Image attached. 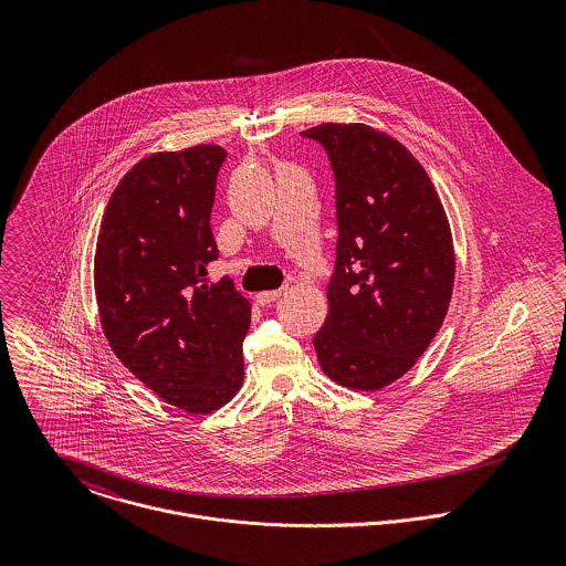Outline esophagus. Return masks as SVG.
Here are the masks:
<instances>
[{
  "label": "esophagus",
  "mask_w": 566,
  "mask_h": 566,
  "mask_svg": "<svg viewBox=\"0 0 566 566\" xmlns=\"http://www.w3.org/2000/svg\"><path fill=\"white\" fill-rule=\"evenodd\" d=\"M283 296V290H268V292H259L256 296H254V301L259 303V305H272L274 301H279Z\"/></svg>",
  "instance_id": "1"
}]
</instances>
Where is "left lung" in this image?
<instances>
[{
	"label": "left lung",
	"mask_w": 566,
	"mask_h": 566,
	"mask_svg": "<svg viewBox=\"0 0 566 566\" xmlns=\"http://www.w3.org/2000/svg\"><path fill=\"white\" fill-rule=\"evenodd\" d=\"M321 142L335 174L337 259L328 314L314 335L324 375L377 392L418 361L449 312L453 235L424 167L401 142L366 124L326 122Z\"/></svg>",
	"instance_id": "8db88e82"
}]
</instances>
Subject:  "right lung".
Masks as SVG:
<instances>
[{
    "instance_id": "1",
    "label": "right lung",
    "mask_w": 566,
    "mask_h": 566,
    "mask_svg": "<svg viewBox=\"0 0 566 566\" xmlns=\"http://www.w3.org/2000/svg\"><path fill=\"white\" fill-rule=\"evenodd\" d=\"M227 150L193 146L135 163L108 198L93 261L102 331L117 359L163 401L211 413L242 388L250 303L229 276L209 283Z\"/></svg>"
}]
</instances>
